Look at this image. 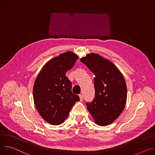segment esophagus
Segmentation results:
<instances>
[{
	"instance_id": "obj_1",
	"label": "esophagus",
	"mask_w": 155,
	"mask_h": 155,
	"mask_svg": "<svg viewBox=\"0 0 155 155\" xmlns=\"http://www.w3.org/2000/svg\"><path fill=\"white\" fill-rule=\"evenodd\" d=\"M79 98H80V100H81V101H82V100H83V95H82V94H79Z\"/></svg>"
}]
</instances>
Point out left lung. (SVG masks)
<instances>
[{
  "mask_svg": "<svg viewBox=\"0 0 155 155\" xmlns=\"http://www.w3.org/2000/svg\"><path fill=\"white\" fill-rule=\"evenodd\" d=\"M95 74V98L86 103L95 123L111 124L123 111L127 99V86L123 75L110 60L97 54L80 59Z\"/></svg>",
  "mask_w": 155,
  "mask_h": 155,
  "instance_id": "8db88e82",
  "label": "left lung"
}]
</instances>
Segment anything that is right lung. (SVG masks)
Instances as JSON below:
<instances>
[{"label":"right lung","instance_id":"add662e5","mask_svg":"<svg viewBox=\"0 0 155 155\" xmlns=\"http://www.w3.org/2000/svg\"><path fill=\"white\" fill-rule=\"evenodd\" d=\"M78 58L70 51L59 55L44 64L34 82V104L42 117L50 124L63 123L80 100L72 93L71 82L66 77V73Z\"/></svg>","mask_w":155,"mask_h":155}]
</instances>
